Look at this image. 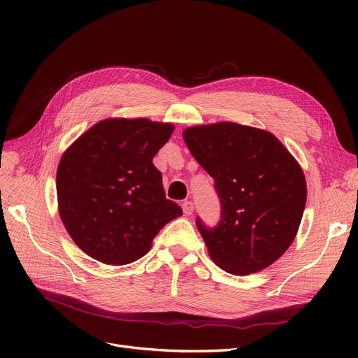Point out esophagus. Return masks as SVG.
Segmentation results:
<instances>
[{
  "label": "esophagus",
  "mask_w": 358,
  "mask_h": 358,
  "mask_svg": "<svg viewBox=\"0 0 358 358\" xmlns=\"http://www.w3.org/2000/svg\"><path fill=\"white\" fill-rule=\"evenodd\" d=\"M182 210H183V213L185 215H192V212H194V204L191 203V201H185L182 204Z\"/></svg>",
  "instance_id": "obj_1"
}]
</instances>
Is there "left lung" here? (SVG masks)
<instances>
[{"instance_id": "left-lung-1", "label": "left lung", "mask_w": 358, "mask_h": 358, "mask_svg": "<svg viewBox=\"0 0 358 358\" xmlns=\"http://www.w3.org/2000/svg\"><path fill=\"white\" fill-rule=\"evenodd\" d=\"M183 140L221 201L215 229L197 218L215 264L237 276L273 264L294 241L305 210L299 162L272 133L234 122L187 128Z\"/></svg>"}]
</instances>
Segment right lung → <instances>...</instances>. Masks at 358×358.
I'll return each instance as SVG.
<instances>
[{"instance_id":"right-lung-1","label":"right lung","mask_w":358,"mask_h":358,"mask_svg":"<svg viewBox=\"0 0 358 358\" xmlns=\"http://www.w3.org/2000/svg\"><path fill=\"white\" fill-rule=\"evenodd\" d=\"M173 129L145 117L104 119L64 152L57 171L59 216L85 254L104 264L133 263L182 215L166 199L152 162Z\"/></svg>"}]
</instances>
